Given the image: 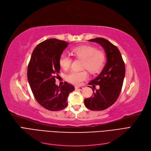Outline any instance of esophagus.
Segmentation results:
<instances>
[{
    "label": "esophagus",
    "instance_id": "1",
    "mask_svg": "<svg viewBox=\"0 0 151 151\" xmlns=\"http://www.w3.org/2000/svg\"><path fill=\"white\" fill-rule=\"evenodd\" d=\"M83 87H82V86H76L75 87V89H76V90H77V89H79V90H82V89H83Z\"/></svg>",
    "mask_w": 151,
    "mask_h": 151
}]
</instances>
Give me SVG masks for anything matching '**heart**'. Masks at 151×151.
<instances>
[{"mask_svg": "<svg viewBox=\"0 0 151 151\" xmlns=\"http://www.w3.org/2000/svg\"><path fill=\"white\" fill-rule=\"evenodd\" d=\"M72 53L75 57L83 59L82 67L88 69L93 73L97 72L104 65L106 56L103 52L89 45H83L74 48ZM72 59L70 55L63 52L59 58V63L63 69L67 70L71 65ZM89 74L86 70H72L67 76V80L71 83L79 85L88 78Z\"/></svg>", "mask_w": 151, "mask_h": 151, "instance_id": "heart-1", "label": "heart"}]
</instances>
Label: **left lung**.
I'll use <instances>...</instances> for the list:
<instances>
[{
    "mask_svg": "<svg viewBox=\"0 0 151 151\" xmlns=\"http://www.w3.org/2000/svg\"><path fill=\"white\" fill-rule=\"evenodd\" d=\"M89 41L101 45L106 53L107 61L99 76L88 83L93 86L99 85V89H96L95 92L93 89V96L85 99L84 104L91 110L101 111L111 106L119 96L125 74V67L119 50L108 40L96 38Z\"/></svg>",
    "mask_w": 151,
    "mask_h": 151,
    "instance_id": "1",
    "label": "left lung"
}]
</instances>
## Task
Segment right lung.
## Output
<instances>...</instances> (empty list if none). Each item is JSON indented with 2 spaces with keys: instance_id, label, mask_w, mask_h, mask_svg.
Wrapping results in <instances>:
<instances>
[{
  "instance_id": "obj_1",
  "label": "right lung",
  "mask_w": 151,
  "mask_h": 151,
  "mask_svg": "<svg viewBox=\"0 0 151 151\" xmlns=\"http://www.w3.org/2000/svg\"><path fill=\"white\" fill-rule=\"evenodd\" d=\"M68 43L50 38L40 43L32 53L28 67V80L38 103L50 111H59L67 106V98L74 87L65 82L55 84L60 67L59 58Z\"/></svg>"
}]
</instances>
